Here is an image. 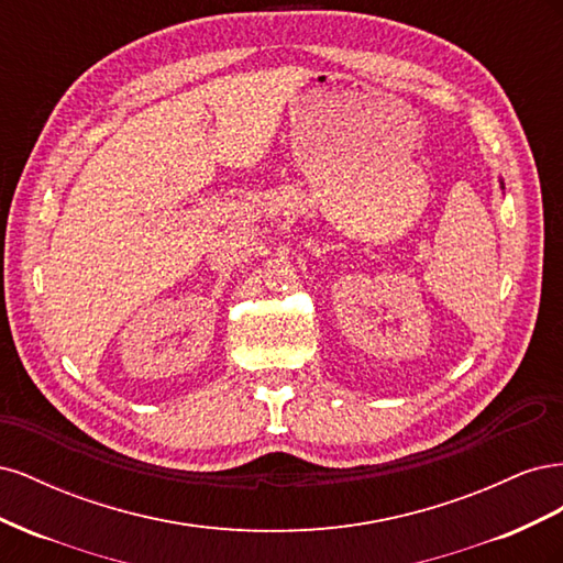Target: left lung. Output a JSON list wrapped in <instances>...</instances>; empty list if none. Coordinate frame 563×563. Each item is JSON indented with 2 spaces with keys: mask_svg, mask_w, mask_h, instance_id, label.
<instances>
[{
  "mask_svg": "<svg viewBox=\"0 0 563 563\" xmlns=\"http://www.w3.org/2000/svg\"><path fill=\"white\" fill-rule=\"evenodd\" d=\"M500 187H503V190H505V183H503V178H500Z\"/></svg>",
  "mask_w": 563,
  "mask_h": 563,
  "instance_id": "left-lung-1",
  "label": "left lung"
}]
</instances>
